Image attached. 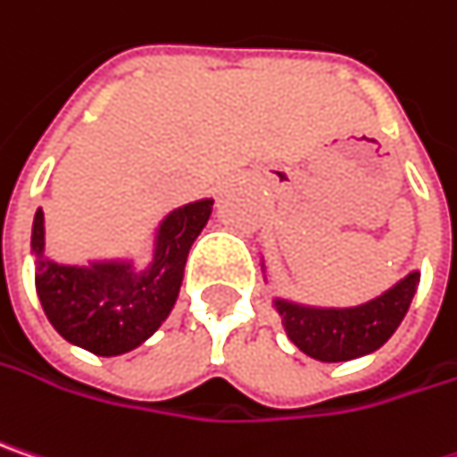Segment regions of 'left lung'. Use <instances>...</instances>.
I'll return each instance as SVG.
<instances>
[{
  "mask_svg": "<svg viewBox=\"0 0 457 457\" xmlns=\"http://www.w3.org/2000/svg\"><path fill=\"white\" fill-rule=\"evenodd\" d=\"M419 279L421 271H408L382 295L358 306H312L287 298H274L271 303L298 351L324 363H337L379 351L393 337L416 295Z\"/></svg>",
  "mask_w": 457,
  "mask_h": 457,
  "instance_id": "obj_1",
  "label": "left lung"
}]
</instances>
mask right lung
Returning <instances> with one entry per match:
<instances>
[{
  "mask_svg": "<svg viewBox=\"0 0 457 457\" xmlns=\"http://www.w3.org/2000/svg\"><path fill=\"white\" fill-rule=\"evenodd\" d=\"M212 206L214 198H198L172 209L154 229V251L144 270L133 259L54 262L46 253L44 212L38 209L30 253L36 256V293L52 327L67 343L106 358L144 345L175 309L187 251L206 228Z\"/></svg>",
  "mask_w": 457,
  "mask_h": 457,
  "instance_id": "right-lung-1",
  "label": "right lung"
}]
</instances>
